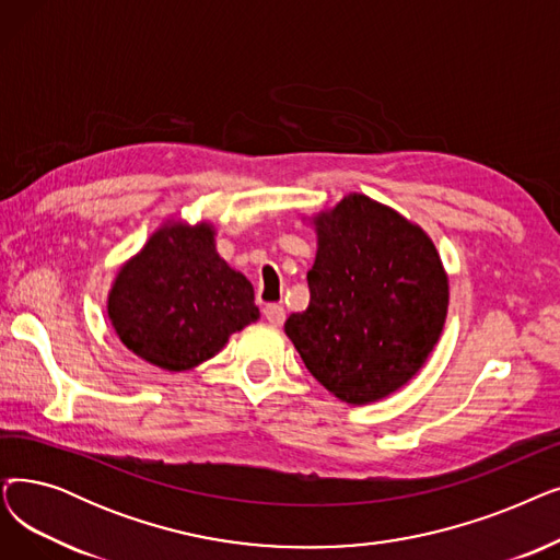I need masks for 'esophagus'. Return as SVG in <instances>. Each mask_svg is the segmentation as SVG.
Masks as SVG:
<instances>
[{
  "label": "esophagus",
  "instance_id": "obj_1",
  "mask_svg": "<svg viewBox=\"0 0 560 560\" xmlns=\"http://www.w3.org/2000/svg\"><path fill=\"white\" fill-rule=\"evenodd\" d=\"M262 315H265L267 323L279 327V325H283V320H285V308H283L281 304H267V306L262 308Z\"/></svg>",
  "mask_w": 560,
  "mask_h": 560
}]
</instances>
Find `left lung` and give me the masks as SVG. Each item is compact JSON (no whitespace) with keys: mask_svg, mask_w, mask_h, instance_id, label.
<instances>
[{"mask_svg":"<svg viewBox=\"0 0 560 560\" xmlns=\"http://www.w3.org/2000/svg\"><path fill=\"white\" fill-rule=\"evenodd\" d=\"M313 226L311 302L285 320V336L338 400H382L419 373L442 336V258L421 226L363 194L315 214Z\"/></svg>","mask_w":560,"mask_h":560,"instance_id":"left-lung-1","label":"left lung"}]
</instances>
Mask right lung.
<instances>
[{
    "label": "right lung",
    "instance_id": "add662e5",
    "mask_svg": "<svg viewBox=\"0 0 560 560\" xmlns=\"http://www.w3.org/2000/svg\"><path fill=\"white\" fill-rule=\"evenodd\" d=\"M107 313L120 343L168 373L208 361L260 315L254 285L217 254L208 222L158 229L118 270Z\"/></svg>",
    "mask_w": 560,
    "mask_h": 560
}]
</instances>
